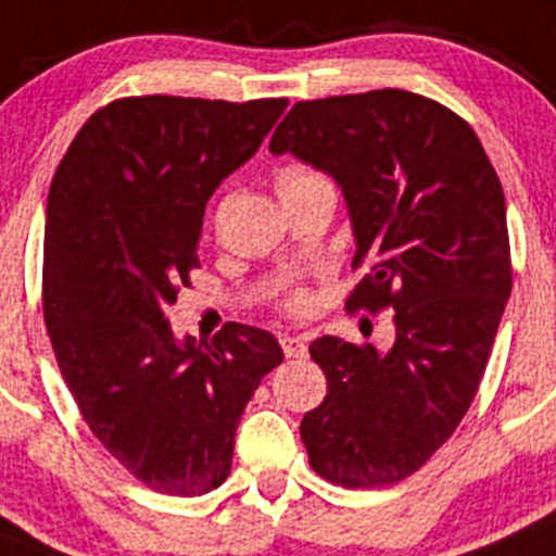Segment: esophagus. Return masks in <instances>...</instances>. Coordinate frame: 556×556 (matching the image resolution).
<instances>
[{"label": "esophagus", "instance_id": "1", "mask_svg": "<svg viewBox=\"0 0 556 556\" xmlns=\"http://www.w3.org/2000/svg\"><path fill=\"white\" fill-rule=\"evenodd\" d=\"M279 346H282L285 357H304L307 354V343L299 334H282L279 338Z\"/></svg>", "mask_w": 556, "mask_h": 556}]
</instances>
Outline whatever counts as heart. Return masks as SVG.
Masks as SVG:
<instances>
[{"instance_id": "obj_1", "label": "heart", "mask_w": 556, "mask_h": 556, "mask_svg": "<svg viewBox=\"0 0 556 556\" xmlns=\"http://www.w3.org/2000/svg\"><path fill=\"white\" fill-rule=\"evenodd\" d=\"M274 185H277L279 197H288V193L304 191V188H313V185H329V182H327V177L315 172V168L288 166L277 174V182ZM285 304H288V309H296L299 313V309L307 307L309 296L304 293V290H296V293H290V296L285 299Z\"/></svg>"}]
</instances>
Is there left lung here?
Segmentation results:
<instances>
[{
  "label": "left lung",
  "instance_id": "1",
  "mask_svg": "<svg viewBox=\"0 0 556 556\" xmlns=\"http://www.w3.org/2000/svg\"><path fill=\"white\" fill-rule=\"evenodd\" d=\"M329 174L346 199L349 309L393 307L388 352L309 343L327 396L302 418L309 465L343 488L402 482L471 407L513 290L507 204L477 132L418 93L382 88L293 104L268 143Z\"/></svg>",
  "mask_w": 556,
  "mask_h": 556
}]
</instances>
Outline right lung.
<instances>
[{
	"mask_svg": "<svg viewBox=\"0 0 556 556\" xmlns=\"http://www.w3.org/2000/svg\"><path fill=\"white\" fill-rule=\"evenodd\" d=\"M288 99L129 97L97 110L49 188L43 318L60 374L99 443L147 488L202 496L229 477L235 432L282 363L266 329L174 334L199 268L204 207L271 132Z\"/></svg>",
	"mask_w": 556,
	"mask_h": 556,
	"instance_id": "obj_1",
	"label": "right lung"
}]
</instances>
